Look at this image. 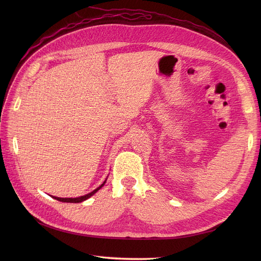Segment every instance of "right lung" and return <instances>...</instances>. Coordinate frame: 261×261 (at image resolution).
<instances>
[{"label": "right lung", "mask_w": 261, "mask_h": 261, "mask_svg": "<svg viewBox=\"0 0 261 261\" xmlns=\"http://www.w3.org/2000/svg\"><path fill=\"white\" fill-rule=\"evenodd\" d=\"M106 181H107V180H106ZM106 181H105L99 187H97L95 190H93L92 193H90V194H88V195H86V196H81V197H78V198H58V197H53V198L58 200V201H60V202H66V203H80V202H82V201H85V200L89 199V198L92 197L94 194L97 193V191L105 185Z\"/></svg>", "instance_id": "1"}]
</instances>
